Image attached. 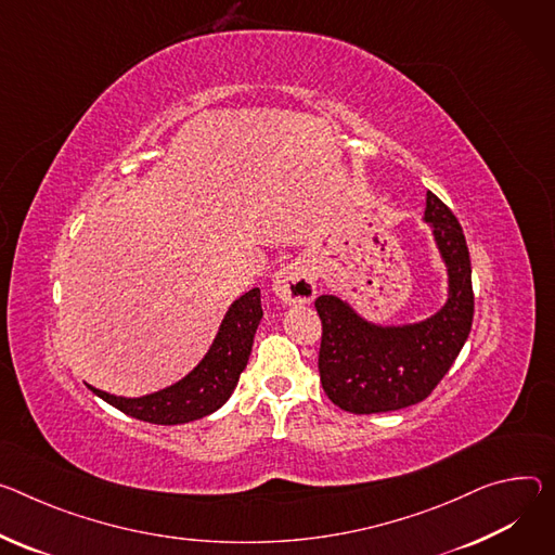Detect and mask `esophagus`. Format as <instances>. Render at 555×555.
Masks as SVG:
<instances>
[{
	"mask_svg": "<svg viewBox=\"0 0 555 555\" xmlns=\"http://www.w3.org/2000/svg\"><path fill=\"white\" fill-rule=\"evenodd\" d=\"M272 289L287 306H304L317 296L312 272L300 261L283 266L272 279Z\"/></svg>",
	"mask_w": 555,
	"mask_h": 555,
	"instance_id": "obj_1",
	"label": "esophagus"
}]
</instances>
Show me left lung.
<instances>
[{
	"instance_id": "left-lung-1",
	"label": "left lung",
	"mask_w": 555,
	"mask_h": 555,
	"mask_svg": "<svg viewBox=\"0 0 555 555\" xmlns=\"http://www.w3.org/2000/svg\"><path fill=\"white\" fill-rule=\"evenodd\" d=\"M425 223L431 225L449 283L444 306L436 314L408 325H378L338 294L317 298L323 323L321 383L345 412H396L425 400L472 332V261L463 228L434 192H427Z\"/></svg>"
}]
</instances>
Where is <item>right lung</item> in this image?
Wrapping results in <instances>:
<instances>
[{
    "label": "right lung",
    "mask_w": 555,
    "mask_h": 555,
    "mask_svg": "<svg viewBox=\"0 0 555 555\" xmlns=\"http://www.w3.org/2000/svg\"><path fill=\"white\" fill-rule=\"evenodd\" d=\"M263 319L261 289L255 287L238 296L225 312L221 327L204 357L188 376L155 393L126 398L92 389L119 412L153 425H181L217 412L232 396L241 372L247 365L251 343Z\"/></svg>",
    "instance_id": "obj_1"
}]
</instances>
